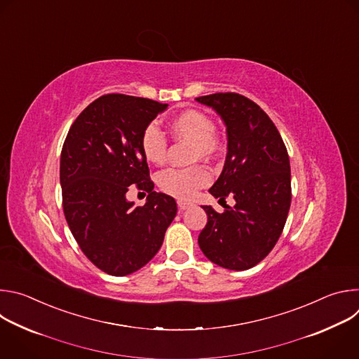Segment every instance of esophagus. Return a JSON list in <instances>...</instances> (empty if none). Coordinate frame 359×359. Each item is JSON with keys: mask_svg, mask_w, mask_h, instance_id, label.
Returning <instances> with one entry per match:
<instances>
[{"mask_svg": "<svg viewBox=\"0 0 359 359\" xmlns=\"http://www.w3.org/2000/svg\"><path fill=\"white\" fill-rule=\"evenodd\" d=\"M177 206H179V210H186V209H189V208L193 206V203L180 198V200H177Z\"/></svg>", "mask_w": 359, "mask_h": 359, "instance_id": "34e87169", "label": "esophagus"}]
</instances>
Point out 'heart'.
<instances>
[{
    "label": "heart",
    "mask_w": 359,
    "mask_h": 359,
    "mask_svg": "<svg viewBox=\"0 0 359 359\" xmlns=\"http://www.w3.org/2000/svg\"><path fill=\"white\" fill-rule=\"evenodd\" d=\"M169 129L176 139L191 142V159L212 162L222 155L223 144L216 135V126L210 116L200 111L187 109L176 115L169 122ZM140 150L143 158L153 165H162L166 159L168 140L158 126L149 125L140 137ZM210 182V173L203 166L187 169L163 170L158 183L159 187L175 197L190 198L196 191Z\"/></svg>",
    "instance_id": "heart-1"
}]
</instances>
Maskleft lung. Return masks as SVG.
<instances>
[{
	"instance_id": "1",
	"label": "left lung",
	"mask_w": 359,
	"mask_h": 359,
	"mask_svg": "<svg viewBox=\"0 0 359 359\" xmlns=\"http://www.w3.org/2000/svg\"><path fill=\"white\" fill-rule=\"evenodd\" d=\"M213 108L226 125L227 156L209 193L224 201V212L201 206L208 224L198 234L206 257L224 269L243 271L259 264L278 241L291 204L287 147L269 115L248 97L213 93L196 97ZM236 204L230 208L225 197Z\"/></svg>"
}]
</instances>
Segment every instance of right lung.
Masks as SVG:
<instances>
[{"instance_id": "obj_1", "label": "right lung", "mask_w": 359, "mask_h": 359, "mask_svg": "<svg viewBox=\"0 0 359 359\" xmlns=\"http://www.w3.org/2000/svg\"><path fill=\"white\" fill-rule=\"evenodd\" d=\"M168 104L108 93L72 123L61 151L62 208L72 236L102 271L122 277L159 251L177 206L153 190L140 137ZM148 191L143 207L126 198L128 186Z\"/></svg>"}]
</instances>
